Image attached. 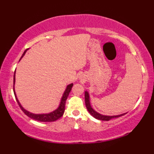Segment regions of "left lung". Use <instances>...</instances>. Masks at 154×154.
Masks as SVG:
<instances>
[{
    "label": "left lung",
    "mask_w": 154,
    "mask_h": 154,
    "mask_svg": "<svg viewBox=\"0 0 154 154\" xmlns=\"http://www.w3.org/2000/svg\"><path fill=\"white\" fill-rule=\"evenodd\" d=\"M85 105H86V107H87L88 111H89L90 114H91L93 117H95V119H97L102 120V121H109V120L111 119L119 117V116H123L124 114H120V115H116V116H105V115H102V114H99V113L96 112V111H95L94 109L91 107V103H90L89 93H88L87 91H85Z\"/></svg>",
    "instance_id": "left-lung-1"
}]
</instances>
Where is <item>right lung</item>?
Returning a JSON list of instances; mask_svg holds the SVG:
<instances>
[{
    "mask_svg": "<svg viewBox=\"0 0 154 154\" xmlns=\"http://www.w3.org/2000/svg\"><path fill=\"white\" fill-rule=\"evenodd\" d=\"M28 49H26V50L24 51V54H22V56L21 57V59L24 56V55L25 54L26 51ZM14 83H15V72H14V93L16 99H17V101L19 104V107L21 108V109H22L23 112H24L26 116H29V118H31V119H33L35 120H37V121H39V122H54L56 121V120L59 119V118H61V116H63V113H64V111H65V104H66V100L67 99V98H68V95L69 94L70 91H71L72 86H73V84H72H72L69 85H67L66 90H65L64 93H63V94L62 98H61V102H60V104H59V106L57 109H56L55 111H52V112L49 113V114H32V113L29 112L28 111L25 110V109L21 106L20 103H19L18 99H17V95H16V93L14 91Z\"/></svg>",
    "mask_w": 154,
    "mask_h": 154,
    "instance_id": "right-lung-1",
    "label": "right lung"
}]
</instances>
